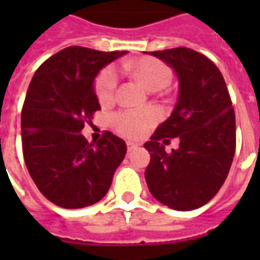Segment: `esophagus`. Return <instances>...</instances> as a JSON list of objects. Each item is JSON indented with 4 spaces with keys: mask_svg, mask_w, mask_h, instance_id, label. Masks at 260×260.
<instances>
[{
    "mask_svg": "<svg viewBox=\"0 0 260 260\" xmlns=\"http://www.w3.org/2000/svg\"><path fill=\"white\" fill-rule=\"evenodd\" d=\"M138 145L134 143V142H126V149H128V152H132V150H135Z\"/></svg>",
    "mask_w": 260,
    "mask_h": 260,
    "instance_id": "obj_1",
    "label": "esophagus"
}]
</instances>
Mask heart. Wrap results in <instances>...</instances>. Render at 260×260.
<instances>
[{"instance_id":"heart-1","label":"heart","mask_w":260,"mask_h":260,"mask_svg":"<svg viewBox=\"0 0 260 260\" xmlns=\"http://www.w3.org/2000/svg\"><path fill=\"white\" fill-rule=\"evenodd\" d=\"M131 72L136 79L141 80L149 90H161L171 83L173 80V69L169 65L152 57L138 59L134 64L128 65ZM118 87V72L113 67L104 68L99 74L94 82V91L102 104L111 103L117 94ZM157 115L153 110H124L114 114L111 122L114 128L121 135L128 138L141 136L147 128L156 124Z\"/></svg>"}]
</instances>
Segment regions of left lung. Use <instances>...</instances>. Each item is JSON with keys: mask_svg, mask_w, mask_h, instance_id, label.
<instances>
[{"mask_svg": "<svg viewBox=\"0 0 260 260\" xmlns=\"http://www.w3.org/2000/svg\"><path fill=\"white\" fill-rule=\"evenodd\" d=\"M174 68L180 80L173 114L145 143L150 163L145 171L149 191L174 210L188 212L216 195L229 175L235 153V114L221 72L192 48L152 51ZM178 137L170 153L164 144Z\"/></svg>", "mask_w": 260, "mask_h": 260, "instance_id": "obj_1", "label": "left lung"}]
</instances>
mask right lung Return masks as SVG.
Instances as JSON below:
<instances>
[{
  "label": "right lung",
  "mask_w": 260,
  "mask_h": 260,
  "mask_svg": "<svg viewBox=\"0 0 260 260\" xmlns=\"http://www.w3.org/2000/svg\"><path fill=\"white\" fill-rule=\"evenodd\" d=\"M125 51H99L72 46L44 61L22 107V149L39 191L57 206H90L108 192L126 153L118 136L104 131L97 142L80 131L100 110L93 80Z\"/></svg>",
  "instance_id": "1"
}]
</instances>
